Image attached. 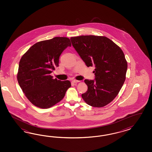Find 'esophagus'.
Here are the masks:
<instances>
[{
	"mask_svg": "<svg viewBox=\"0 0 152 152\" xmlns=\"http://www.w3.org/2000/svg\"><path fill=\"white\" fill-rule=\"evenodd\" d=\"M79 82H80V81L76 80H72V83H79Z\"/></svg>",
	"mask_w": 152,
	"mask_h": 152,
	"instance_id": "34e87169",
	"label": "esophagus"
}]
</instances>
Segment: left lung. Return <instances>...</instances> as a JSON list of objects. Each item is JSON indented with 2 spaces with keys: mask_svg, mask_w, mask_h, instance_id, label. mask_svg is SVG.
<instances>
[{
  "mask_svg": "<svg viewBox=\"0 0 152 152\" xmlns=\"http://www.w3.org/2000/svg\"><path fill=\"white\" fill-rule=\"evenodd\" d=\"M70 39L86 65L95 67V80L84 81L88 89L82 94L83 100L93 107L105 106L118 95L125 80L128 64L123 52L104 36H81Z\"/></svg>",
  "mask_w": 152,
  "mask_h": 152,
  "instance_id": "1",
  "label": "left lung"
}]
</instances>
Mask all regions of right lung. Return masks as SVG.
<instances>
[{"label": "right lung", "instance_id": "1", "mask_svg": "<svg viewBox=\"0 0 152 152\" xmlns=\"http://www.w3.org/2000/svg\"><path fill=\"white\" fill-rule=\"evenodd\" d=\"M71 43L67 37H55L33 45L22 57L17 80L29 101L42 109L55 105L71 87L69 80L53 79L51 74L59 65L61 54Z\"/></svg>", "mask_w": 152, "mask_h": 152}]
</instances>
